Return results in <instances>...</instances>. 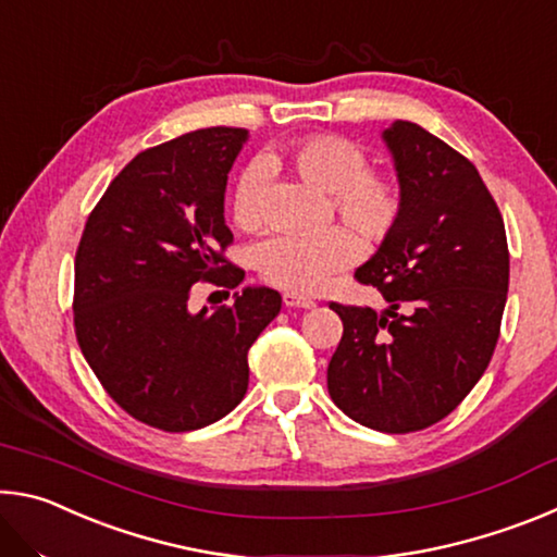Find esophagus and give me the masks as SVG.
<instances>
[{
  "mask_svg": "<svg viewBox=\"0 0 557 557\" xmlns=\"http://www.w3.org/2000/svg\"><path fill=\"white\" fill-rule=\"evenodd\" d=\"M282 301H285V307H289V309H309V307H314V299L295 295V292H285V295H282Z\"/></svg>",
  "mask_w": 557,
  "mask_h": 557,
  "instance_id": "obj_1",
  "label": "esophagus"
}]
</instances>
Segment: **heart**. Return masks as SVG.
Here are the masks:
<instances>
[{
	"label": "heart",
	"mask_w": 557,
	"mask_h": 557,
	"mask_svg": "<svg viewBox=\"0 0 557 557\" xmlns=\"http://www.w3.org/2000/svg\"><path fill=\"white\" fill-rule=\"evenodd\" d=\"M265 166L285 169L301 184L326 194V213L344 221L369 248L388 240L403 221L405 191L398 178L383 169H369L363 147L346 137L329 132L299 137L268 154ZM231 215L245 233L265 225V174L258 164L245 169L235 182ZM352 234L334 225L317 235H272L256 252L260 277L287 292L309 295L322 289L361 256V244Z\"/></svg>",
	"instance_id": "obj_1"
}]
</instances>
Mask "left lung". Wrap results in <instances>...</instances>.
<instances>
[{"instance_id":"1","label":"left lung","mask_w":557,"mask_h":557,"mask_svg":"<svg viewBox=\"0 0 557 557\" xmlns=\"http://www.w3.org/2000/svg\"><path fill=\"white\" fill-rule=\"evenodd\" d=\"M405 191V213L356 270L388 301H332L344 334L326 385L361 425L405 435L435 425L482 379L502 334L508 243L502 211L476 166L414 122L383 132Z\"/></svg>"}]
</instances>
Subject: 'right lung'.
<instances>
[{
	"label": "right lung",
	"instance_id": "right-lung-1",
	"mask_svg": "<svg viewBox=\"0 0 557 557\" xmlns=\"http://www.w3.org/2000/svg\"><path fill=\"white\" fill-rule=\"evenodd\" d=\"M243 127H206L139 152L90 211L75 250L73 326L102 388L132 418L188 432L248 391V348L280 314V292L248 287L231 307L188 312L196 282L238 287L225 258L228 172Z\"/></svg>",
	"mask_w": 557,
	"mask_h": 557
}]
</instances>
